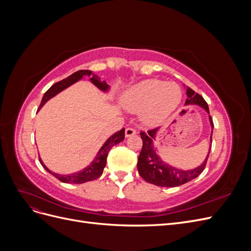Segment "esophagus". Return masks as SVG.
I'll list each match as a JSON object with an SVG mask.
<instances>
[{
    "label": "esophagus",
    "mask_w": 251,
    "mask_h": 251,
    "mask_svg": "<svg viewBox=\"0 0 251 251\" xmlns=\"http://www.w3.org/2000/svg\"><path fill=\"white\" fill-rule=\"evenodd\" d=\"M136 133V130L133 127H126V137H131V136H134Z\"/></svg>",
    "instance_id": "obj_1"
}]
</instances>
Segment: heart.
Returning a JSON list of instances; mask_svg holds the SVG:
<instances>
[{"instance_id":"obj_1","label":"heart","mask_w":251,"mask_h":251,"mask_svg":"<svg viewBox=\"0 0 251 251\" xmlns=\"http://www.w3.org/2000/svg\"><path fill=\"white\" fill-rule=\"evenodd\" d=\"M182 92L175 82L147 79L127 89L121 98L125 109L141 112L144 124L155 126L162 124L181 102Z\"/></svg>"}]
</instances>
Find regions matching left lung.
<instances>
[{
	"label": "left lung",
	"mask_w": 251,
	"mask_h": 251,
	"mask_svg": "<svg viewBox=\"0 0 251 251\" xmlns=\"http://www.w3.org/2000/svg\"><path fill=\"white\" fill-rule=\"evenodd\" d=\"M186 95H187V98L185 100L186 105L187 104L199 105V107L203 108L209 114L207 102L204 100V98L200 94L195 93L194 90H192L191 88H187ZM209 121L211 126V135H210V142H211L214 123H212V118L210 115H209ZM157 131L158 128H154V130H149L148 132L140 133L142 143H143L142 150L140 151V155L138 157V162H137V169L140 176L147 182H149V183L155 184L157 186H164V187L180 186L182 184L186 183V182L192 181L193 179L198 177L199 175L204 171L205 166H206L207 159L210 153L211 144L209 147L206 159H205L200 166L189 171L179 170L177 168H174V166L164 163L162 161V159L159 157L155 151L153 140L155 139Z\"/></svg>",
	"instance_id": "obj_1"
}]
</instances>
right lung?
<instances>
[{"label": "right lung", "instance_id": "1", "mask_svg": "<svg viewBox=\"0 0 251 251\" xmlns=\"http://www.w3.org/2000/svg\"><path fill=\"white\" fill-rule=\"evenodd\" d=\"M83 76H90L91 77L90 78L91 82H92L93 85H95L98 89H100L101 91H103V92H107V91L109 90L108 83L105 82L104 80L100 81V79L98 78V76H96L95 74H93L92 71L79 70V71H76L75 73L71 74L70 76H68L67 78L60 80V81L54 83L53 86H51L46 91V93L44 94L39 110L50 100V98L54 97L56 94H58L59 92H62V91L65 90L66 88L70 87L71 85H73L74 82L78 81ZM124 139H125V128H121L120 131L116 132L115 134H113L111 137L103 143V146L101 147L100 151L97 153L96 157L94 158V160L90 163L89 166H87V168L83 169L82 171L74 173V174L59 175V174L52 173L50 170H48L46 168V165L43 163L41 158H40V162L44 166L45 170H46L48 173H50L51 175H53V176H54L56 179H58L59 181L64 182V183H71V184L85 183V182L95 180V179L100 178L101 176L103 169L105 166V163H107V157H108L110 150L112 149V147H114L115 144L121 142Z\"/></svg>", "mask_w": 251, "mask_h": 251}]
</instances>
